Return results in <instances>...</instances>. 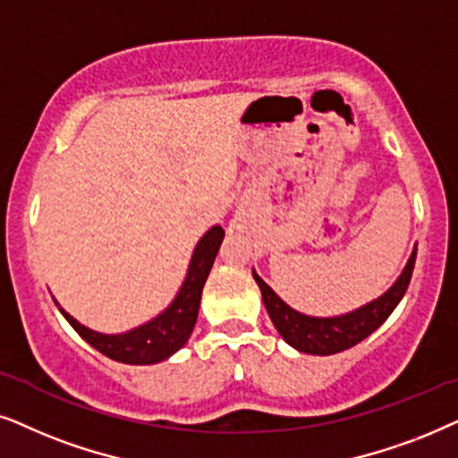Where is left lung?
<instances>
[{"mask_svg": "<svg viewBox=\"0 0 458 458\" xmlns=\"http://www.w3.org/2000/svg\"><path fill=\"white\" fill-rule=\"evenodd\" d=\"M414 259H417V247L412 249L398 280L381 297L341 316H308L297 312L289 303L280 300L276 293L272 291V286L266 284L255 270L253 278L259 286L261 300H264V306L280 337L291 347H295L297 352L314 353V356H331V353H339L360 344L362 339H367L370 333H375L389 318V314L394 312L402 297H404L408 283H411Z\"/></svg>", "mask_w": 458, "mask_h": 458, "instance_id": "1", "label": "left lung"}]
</instances>
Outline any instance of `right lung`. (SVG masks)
I'll use <instances>...</instances> for the list:
<instances>
[{"instance_id":"1","label":"right lung","mask_w":458,"mask_h":458,"mask_svg":"<svg viewBox=\"0 0 458 458\" xmlns=\"http://www.w3.org/2000/svg\"><path fill=\"white\" fill-rule=\"evenodd\" d=\"M224 241L222 225H213L200 236L194 247L191 264L184 283H182L178 295L155 318L144 322L131 331L125 333H98L77 322L69 312H64L56 301V306L69 325L88 341L91 347L105 353L111 360L123 364H157L174 356L180 347L186 345L192 328L197 325L200 295H203L205 280L209 276L213 261Z\"/></svg>"}]
</instances>
